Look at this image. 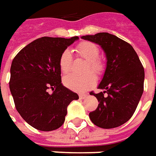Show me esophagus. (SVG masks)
I'll list each match as a JSON object with an SVG mask.
<instances>
[{
	"label": "esophagus",
	"instance_id": "1",
	"mask_svg": "<svg viewBox=\"0 0 156 156\" xmlns=\"http://www.w3.org/2000/svg\"><path fill=\"white\" fill-rule=\"evenodd\" d=\"M88 97V95L87 94H80L79 95V98H81V99H85V98Z\"/></svg>",
	"mask_w": 156,
	"mask_h": 156
}]
</instances>
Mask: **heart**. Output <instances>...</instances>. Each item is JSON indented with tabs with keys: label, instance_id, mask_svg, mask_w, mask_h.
<instances>
[{
	"label": "heart",
	"instance_id": "heart-1",
	"mask_svg": "<svg viewBox=\"0 0 156 156\" xmlns=\"http://www.w3.org/2000/svg\"><path fill=\"white\" fill-rule=\"evenodd\" d=\"M78 57L87 61L85 71L90 70L95 74H100L105 69L104 62L98 58L99 50L98 47L90 41H83L77 46L75 49ZM72 57L71 51L65 50L59 58V68L62 73H68L71 69ZM90 72H87L82 75L69 74L63 78V83L66 87L73 91L83 93L93 87L96 83V78Z\"/></svg>",
	"mask_w": 156,
	"mask_h": 156
}]
</instances>
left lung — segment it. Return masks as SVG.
Here are the masks:
<instances>
[{"mask_svg": "<svg viewBox=\"0 0 156 156\" xmlns=\"http://www.w3.org/2000/svg\"><path fill=\"white\" fill-rule=\"evenodd\" d=\"M81 38L99 45L107 61L98 86L103 91L91 94L99 104L89 113V118L98 127H119L132 117L140 100L144 91V68L133 47L116 36L99 32Z\"/></svg>", "mask_w": 156, "mask_h": 156, "instance_id": "left-lung-1", "label": "left lung"}]
</instances>
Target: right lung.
Listing matches in <instances>:
<instances>
[{"label": "right lung", "instance_id": "add662e5", "mask_svg": "<svg viewBox=\"0 0 156 156\" xmlns=\"http://www.w3.org/2000/svg\"><path fill=\"white\" fill-rule=\"evenodd\" d=\"M77 40L78 37H41L22 48L12 61L9 86L16 108L38 130L61 127L68 105L78 99L76 93L62 85L59 68L61 54Z\"/></svg>", "mask_w": 156, "mask_h": 156}]
</instances>
